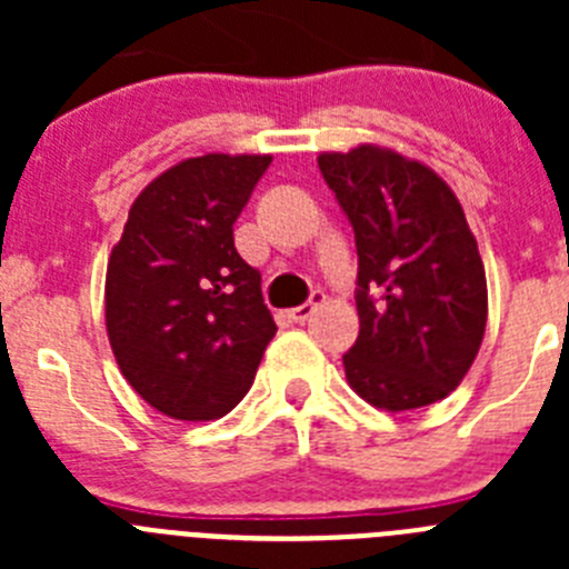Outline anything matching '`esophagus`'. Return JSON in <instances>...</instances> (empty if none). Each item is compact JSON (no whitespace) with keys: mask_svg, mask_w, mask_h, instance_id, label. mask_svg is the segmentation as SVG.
<instances>
[{"mask_svg":"<svg viewBox=\"0 0 569 569\" xmlns=\"http://www.w3.org/2000/svg\"><path fill=\"white\" fill-rule=\"evenodd\" d=\"M321 301H325V293H321V290H313V293H310V299L305 301V305H299V308L290 310V319H293V321H308L310 316L316 313V308H319Z\"/></svg>","mask_w":569,"mask_h":569,"instance_id":"esophagus-1","label":"esophagus"}]
</instances>
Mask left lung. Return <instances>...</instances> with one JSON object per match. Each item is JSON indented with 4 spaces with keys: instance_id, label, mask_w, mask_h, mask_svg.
I'll return each mask as SVG.
<instances>
[{
    "instance_id": "8db88e82",
    "label": "left lung",
    "mask_w": 569,
    "mask_h": 569,
    "mask_svg": "<svg viewBox=\"0 0 569 569\" xmlns=\"http://www.w3.org/2000/svg\"><path fill=\"white\" fill-rule=\"evenodd\" d=\"M319 170L359 256L347 381L393 413L445 399L487 325L485 264L459 199L430 168L373 144L321 153Z\"/></svg>"
}]
</instances>
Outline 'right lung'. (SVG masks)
I'll list each match as a JSON object with an SVG mask.
<instances>
[{
    "instance_id": "right-lung-1",
    "label": "right lung",
    "mask_w": 569,
    "mask_h": 569,
    "mask_svg": "<svg viewBox=\"0 0 569 569\" xmlns=\"http://www.w3.org/2000/svg\"><path fill=\"white\" fill-rule=\"evenodd\" d=\"M270 156H196L139 193L104 279V321L124 379L159 413L210 421L250 390L276 336L261 276L233 224Z\"/></svg>"
}]
</instances>
